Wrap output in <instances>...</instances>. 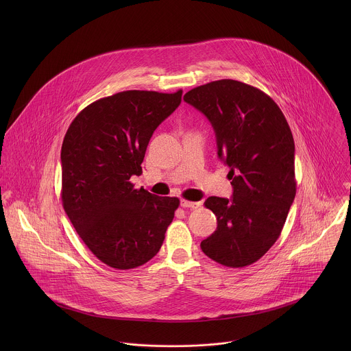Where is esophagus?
I'll list each match as a JSON object with an SVG mask.
<instances>
[{
    "instance_id": "obj_1",
    "label": "esophagus",
    "mask_w": 351,
    "mask_h": 351,
    "mask_svg": "<svg viewBox=\"0 0 351 351\" xmlns=\"http://www.w3.org/2000/svg\"><path fill=\"white\" fill-rule=\"evenodd\" d=\"M181 206H184V208H192V209H197V208H200L201 202L200 201L181 200Z\"/></svg>"
}]
</instances>
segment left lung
<instances>
[{"label": "left lung", "mask_w": 351, "mask_h": 351, "mask_svg": "<svg viewBox=\"0 0 351 351\" xmlns=\"http://www.w3.org/2000/svg\"><path fill=\"white\" fill-rule=\"evenodd\" d=\"M184 101L210 121L234 188L231 200L204 202L217 228L201 250L227 267L249 266L276 243L296 196L292 131L273 99L235 80L197 86Z\"/></svg>", "instance_id": "1"}]
</instances>
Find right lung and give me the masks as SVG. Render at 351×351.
<instances>
[{
	"mask_svg": "<svg viewBox=\"0 0 351 351\" xmlns=\"http://www.w3.org/2000/svg\"><path fill=\"white\" fill-rule=\"evenodd\" d=\"M182 90H125L92 102L70 124L60 151L62 204L77 234L101 262L127 270L160 249L180 205L135 189L132 176L156 127L181 104Z\"/></svg>",
	"mask_w": 351,
	"mask_h": 351,
	"instance_id": "add662e5",
	"label": "right lung"
}]
</instances>
